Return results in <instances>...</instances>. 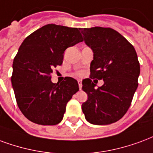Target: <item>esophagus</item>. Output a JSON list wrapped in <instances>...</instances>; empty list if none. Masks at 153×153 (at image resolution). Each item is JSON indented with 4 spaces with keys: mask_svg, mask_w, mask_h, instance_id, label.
<instances>
[{
    "mask_svg": "<svg viewBox=\"0 0 153 153\" xmlns=\"http://www.w3.org/2000/svg\"><path fill=\"white\" fill-rule=\"evenodd\" d=\"M78 85H79V88H80V90L81 89V86H82V84H81V80H78Z\"/></svg>",
    "mask_w": 153,
    "mask_h": 153,
    "instance_id": "obj_1",
    "label": "esophagus"
}]
</instances>
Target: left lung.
Wrapping results in <instances>:
<instances>
[{"instance_id": "obj_1", "label": "left lung", "mask_w": 153, "mask_h": 153, "mask_svg": "<svg viewBox=\"0 0 153 153\" xmlns=\"http://www.w3.org/2000/svg\"><path fill=\"white\" fill-rule=\"evenodd\" d=\"M85 43L93 51L90 76L82 81L88 100L81 108L88 122L108 125L120 120L129 109L140 74L138 56L132 45L109 27L80 28ZM103 79L95 88L91 79Z\"/></svg>"}]
</instances>
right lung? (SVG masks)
<instances>
[{"mask_svg":"<svg viewBox=\"0 0 153 153\" xmlns=\"http://www.w3.org/2000/svg\"><path fill=\"white\" fill-rule=\"evenodd\" d=\"M83 41L79 29L47 24L32 32L20 45L11 77L18 106L25 117L42 126L63 120L66 105L79 90L77 81L66 76L51 81L53 68L63 63L67 48Z\"/></svg>","mask_w":153,"mask_h":153,"instance_id":"obj_1","label":"right lung"}]
</instances>
